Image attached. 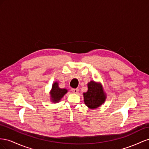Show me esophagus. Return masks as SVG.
<instances>
[{"label": "esophagus", "mask_w": 149, "mask_h": 149, "mask_svg": "<svg viewBox=\"0 0 149 149\" xmlns=\"http://www.w3.org/2000/svg\"><path fill=\"white\" fill-rule=\"evenodd\" d=\"M72 92L74 93H77L79 92V89L78 88H73L72 89Z\"/></svg>", "instance_id": "34e87169"}]
</instances>
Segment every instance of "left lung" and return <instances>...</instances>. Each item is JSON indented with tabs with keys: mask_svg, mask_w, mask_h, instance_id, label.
<instances>
[{
	"mask_svg": "<svg viewBox=\"0 0 149 149\" xmlns=\"http://www.w3.org/2000/svg\"><path fill=\"white\" fill-rule=\"evenodd\" d=\"M87 91L83 93L85 104L90 109L100 107L107 98L102 85L99 82L91 80L87 84Z\"/></svg>",
	"mask_w": 149,
	"mask_h": 149,
	"instance_id": "obj_1",
	"label": "left lung"
}]
</instances>
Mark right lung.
I'll use <instances>...</instances> for the list:
<instances>
[{
	"instance_id": "add662e5",
	"label": "right lung",
	"mask_w": 149,
	"mask_h": 149,
	"mask_svg": "<svg viewBox=\"0 0 149 149\" xmlns=\"http://www.w3.org/2000/svg\"><path fill=\"white\" fill-rule=\"evenodd\" d=\"M67 92V89L60 88L58 87V83L57 81L54 82L50 91V101L54 104L59 102Z\"/></svg>"
}]
</instances>
